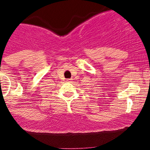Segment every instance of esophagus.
<instances>
[{
  "label": "esophagus",
  "mask_w": 150,
  "mask_h": 150,
  "mask_svg": "<svg viewBox=\"0 0 150 150\" xmlns=\"http://www.w3.org/2000/svg\"><path fill=\"white\" fill-rule=\"evenodd\" d=\"M66 81H67V82H72V79H67L66 80Z\"/></svg>",
  "instance_id": "34e87169"
}]
</instances>
